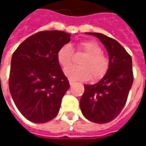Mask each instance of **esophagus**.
I'll use <instances>...</instances> for the list:
<instances>
[{
  "label": "esophagus",
  "mask_w": 146,
  "mask_h": 146,
  "mask_svg": "<svg viewBox=\"0 0 146 146\" xmlns=\"http://www.w3.org/2000/svg\"><path fill=\"white\" fill-rule=\"evenodd\" d=\"M69 82H70V86H73V84H75V81H73V80H69Z\"/></svg>",
  "instance_id": "obj_1"
}]
</instances>
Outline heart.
I'll use <instances>...</instances> for the list:
<instances>
[{"instance_id":"b5f03b06","label":"heart","mask_w":146,"mask_h":146,"mask_svg":"<svg viewBox=\"0 0 146 146\" xmlns=\"http://www.w3.org/2000/svg\"><path fill=\"white\" fill-rule=\"evenodd\" d=\"M78 48L87 54L80 61V66H71L65 70L69 78L74 80H85L102 78L109 69V60L102 54V49L96 42L84 40L78 44ZM73 48L70 44L62 45L58 51L57 59L61 66L66 68L73 62Z\"/></svg>"}]
</instances>
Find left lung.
I'll list each match as a JSON object with an SVG mask.
<instances>
[{
	"label": "left lung",
	"instance_id": "1",
	"mask_svg": "<svg viewBox=\"0 0 146 146\" xmlns=\"http://www.w3.org/2000/svg\"><path fill=\"white\" fill-rule=\"evenodd\" d=\"M96 36L109 54V69L95 84H85L80 106L85 118L96 123L115 119L125 106L133 84L132 59L122 45L102 33H85Z\"/></svg>",
	"mask_w": 146,
	"mask_h": 146
}]
</instances>
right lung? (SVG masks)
<instances>
[{
	"label": "right lung",
	"mask_w": 146,
	"mask_h": 146,
	"mask_svg": "<svg viewBox=\"0 0 146 146\" xmlns=\"http://www.w3.org/2000/svg\"><path fill=\"white\" fill-rule=\"evenodd\" d=\"M70 36L60 30L41 31L26 39L12 54L9 91L18 110L31 122L54 119L70 88L57 53Z\"/></svg>",
	"instance_id": "1"
}]
</instances>
